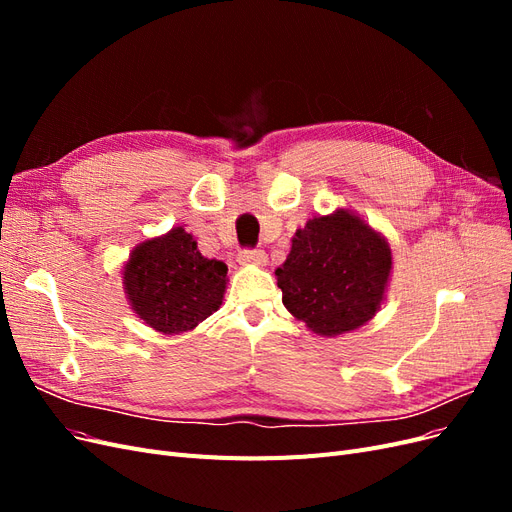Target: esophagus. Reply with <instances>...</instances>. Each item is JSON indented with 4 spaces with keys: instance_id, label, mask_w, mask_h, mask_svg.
<instances>
[{
    "instance_id": "esophagus-1",
    "label": "esophagus",
    "mask_w": 512,
    "mask_h": 512,
    "mask_svg": "<svg viewBox=\"0 0 512 512\" xmlns=\"http://www.w3.org/2000/svg\"><path fill=\"white\" fill-rule=\"evenodd\" d=\"M239 262L241 265H265L267 254L260 247H245L239 252Z\"/></svg>"
}]
</instances>
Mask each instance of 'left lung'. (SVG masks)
<instances>
[{"instance_id": "1", "label": "left lung", "mask_w": 512, "mask_h": 512, "mask_svg": "<svg viewBox=\"0 0 512 512\" xmlns=\"http://www.w3.org/2000/svg\"><path fill=\"white\" fill-rule=\"evenodd\" d=\"M391 265L389 243L356 215L337 211L294 232L275 275L294 318L314 333L342 335L374 318Z\"/></svg>"}]
</instances>
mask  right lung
Instances as JSON below:
<instances>
[{
  "label": "right lung",
  "mask_w": 512,
  "mask_h": 512,
  "mask_svg": "<svg viewBox=\"0 0 512 512\" xmlns=\"http://www.w3.org/2000/svg\"><path fill=\"white\" fill-rule=\"evenodd\" d=\"M228 267L198 252L183 228L138 245L123 271L138 318L166 335L194 329L222 305Z\"/></svg>",
  "instance_id": "add662e5"
}]
</instances>
